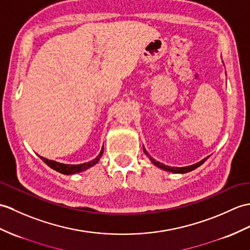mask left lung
<instances>
[{"label": "left lung", "instance_id": "1", "mask_svg": "<svg viewBox=\"0 0 250 250\" xmlns=\"http://www.w3.org/2000/svg\"><path fill=\"white\" fill-rule=\"evenodd\" d=\"M144 152L149 156L150 161H151L155 166L160 167L161 169H164V170H166V171H170V172H175V173H187V172H188V171L194 170V169H196V168H198L200 165L204 164L205 162H206V160H208V158H206V159H204L202 161L198 162V163H196V164H194V165H190V166H187V167H170V166H167V165L162 164V163H160V162H158V161H155L154 159H152L151 156H150V155L148 154V152L146 151V149H145V148H144Z\"/></svg>", "mask_w": 250, "mask_h": 250}]
</instances>
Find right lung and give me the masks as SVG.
Segmentation results:
<instances>
[{"instance_id": "add662e5", "label": "right lung", "mask_w": 250, "mask_h": 250, "mask_svg": "<svg viewBox=\"0 0 250 250\" xmlns=\"http://www.w3.org/2000/svg\"><path fill=\"white\" fill-rule=\"evenodd\" d=\"M103 150L104 148L101 149V152L98 154V156L96 159H94L90 162H87V163L84 164H78V165H70V164H62V163H59V162H55V161H52V160H48L45 158H42V156H39L40 159H42L44 163L48 165L49 167H51L52 169H54L56 171H59L62 175H73V173H78L81 171H84L86 169H88L89 167H92L94 165H96L99 160L101 159V156L103 154Z\"/></svg>"}]
</instances>
